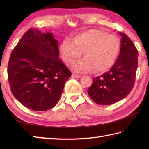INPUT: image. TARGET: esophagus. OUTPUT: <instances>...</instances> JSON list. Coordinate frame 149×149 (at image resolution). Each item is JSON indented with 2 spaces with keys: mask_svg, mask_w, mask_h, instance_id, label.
Masks as SVG:
<instances>
[{
  "mask_svg": "<svg viewBox=\"0 0 149 149\" xmlns=\"http://www.w3.org/2000/svg\"><path fill=\"white\" fill-rule=\"evenodd\" d=\"M72 78H80L81 77V75H77V74H73L72 75Z\"/></svg>",
  "mask_w": 149,
  "mask_h": 149,
  "instance_id": "34e87169",
  "label": "esophagus"
}]
</instances>
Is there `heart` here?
<instances>
[{"instance_id": "heart-1", "label": "heart", "mask_w": 149, "mask_h": 149, "mask_svg": "<svg viewBox=\"0 0 149 149\" xmlns=\"http://www.w3.org/2000/svg\"><path fill=\"white\" fill-rule=\"evenodd\" d=\"M120 49V40L116 36L95 29L78 34L74 42L65 39L60 46L63 59L67 65L79 58L83 52L84 58L72 66L77 72L107 71L115 63Z\"/></svg>"}]
</instances>
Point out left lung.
<instances>
[{
    "label": "left lung",
    "mask_w": 149,
    "mask_h": 149,
    "mask_svg": "<svg viewBox=\"0 0 149 149\" xmlns=\"http://www.w3.org/2000/svg\"><path fill=\"white\" fill-rule=\"evenodd\" d=\"M122 36L119 56L109 71L93 78L88 93L95 102L111 105L123 99L134 86L138 68V50L125 34Z\"/></svg>",
    "instance_id": "1"
}]
</instances>
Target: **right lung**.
I'll return each instance as SVG.
<instances>
[{
    "instance_id": "right-lung-1",
    "label": "right lung",
    "mask_w": 149,
    "mask_h": 149,
    "mask_svg": "<svg viewBox=\"0 0 149 149\" xmlns=\"http://www.w3.org/2000/svg\"><path fill=\"white\" fill-rule=\"evenodd\" d=\"M8 75L16 99L27 108L42 111L56 105L72 74L59 58L53 34L30 29L13 50Z\"/></svg>"
}]
</instances>
